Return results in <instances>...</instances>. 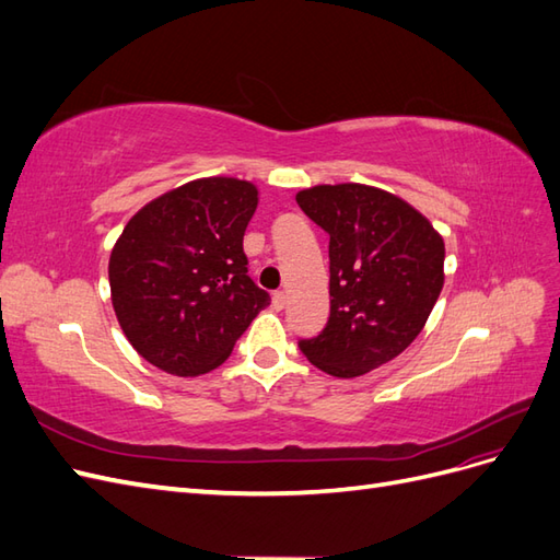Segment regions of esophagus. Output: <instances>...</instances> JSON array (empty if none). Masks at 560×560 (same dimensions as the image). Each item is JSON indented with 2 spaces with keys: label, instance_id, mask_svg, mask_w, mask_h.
<instances>
[{
  "label": "esophagus",
  "instance_id": "34e87169",
  "mask_svg": "<svg viewBox=\"0 0 560 560\" xmlns=\"http://www.w3.org/2000/svg\"><path fill=\"white\" fill-rule=\"evenodd\" d=\"M287 306V292H276L273 294V308L282 311Z\"/></svg>",
  "mask_w": 560,
  "mask_h": 560
}]
</instances>
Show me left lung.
<instances>
[{
  "label": "left lung",
  "instance_id": "obj_1",
  "mask_svg": "<svg viewBox=\"0 0 560 560\" xmlns=\"http://www.w3.org/2000/svg\"><path fill=\"white\" fill-rule=\"evenodd\" d=\"M296 202L329 233L331 296L327 327L299 348L329 376H364L425 327L444 287V238L428 217L376 186L319 184Z\"/></svg>",
  "mask_w": 560,
  "mask_h": 560
}]
</instances>
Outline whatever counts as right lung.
Segmentation results:
<instances>
[{"label":"right lung","instance_id":"obj_1","mask_svg":"<svg viewBox=\"0 0 560 560\" xmlns=\"http://www.w3.org/2000/svg\"><path fill=\"white\" fill-rule=\"evenodd\" d=\"M257 206L252 182L202 177L147 202L118 235L112 306L149 364L173 376L208 374L268 306L243 252Z\"/></svg>","mask_w":560,"mask_h":560}]
</instances>
